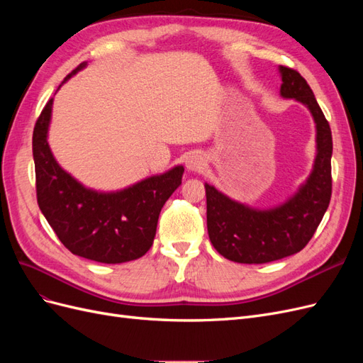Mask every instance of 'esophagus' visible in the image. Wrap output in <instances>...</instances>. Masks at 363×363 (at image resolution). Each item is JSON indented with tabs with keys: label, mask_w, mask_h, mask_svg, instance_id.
Returning a JSON list of instances; mask_svg holds the SVG:
<instances>
[{
	"label": "esophagus",
	"mask_w": 363,
	"mask_h": 363,
	"mask_svg": "<svg viewBox=\"0 0 363 363\" xmlns=\"http://www.w3.org/2000/svg\"><path fill=\"white\" fill-rule=\"evenodd\" d=\"M206 167V159L200 155V152H194L188 159H186V168L188 171H200Z\"/></svg>",
	"instance_id": "obj_1"
}]
</instances>
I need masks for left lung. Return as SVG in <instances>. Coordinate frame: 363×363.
Instances as JSON below:
<instances>
[{
	"instance_id": "left-lung-1",
	"label": "left lung",
	"mask_w": 363,
	"mask_h": 363,
	"mask_svg": "<svg viewBox=\"0 0 363 363\" xmlns=\"http://www.w3.org/2000/svg\"><path fill=\"white\" fill-rule=\"evenodd\" d=\"M280 96L292 98L311 112L316 155L312 171L283 203L259 208L239 203L204 183L207 232L219 255L238 263H268L301 251L320 225L332 196V130L311 86L286 67H279Z\"/></svg>"
}]
</instances>
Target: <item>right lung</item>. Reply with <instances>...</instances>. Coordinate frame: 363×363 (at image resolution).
Wrapping results in <instances>:
<instances>
[{
	"label": "right lung",
	"instance_id": "right-lung-1",
	"mask_svg": "<svg viewBox=\"0 0 363 363\" xmlns=\"http://www.w3.org/2000/svg\"><path fill=\"white\" fill-rule=\"evenodd\" d=\"M86 67L87 62L80 63L60 86ZM52 103L54 98L43 107L33 131L40 212L60 242L75 256L100 263H124L142 257L155 240L163 204L182 184L184 168L175 164L118 191L87 188L60 167L50 148Z\"/></svg>",
	"mask_w": 363,
	"mask_h": 363
}]
</instances>
